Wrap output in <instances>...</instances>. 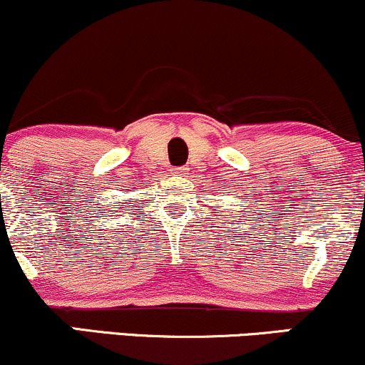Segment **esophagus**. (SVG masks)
<instances>
[{
    "mask_svg": "<svg viewBox=\"0 0 365 365\" xmlns=\"http://www.w3.org/2000/svg\"><path fill=\"white\" fill-rule=\"evenodd\" d=\"M172 175H184L187 174V169L186 167H175V169H172Z\"/></svg>",
    "mask_w": 365,
    "mask_h": 365,
    "instance_id": "1",
    "label": "esophagus"
}]
</instances>
